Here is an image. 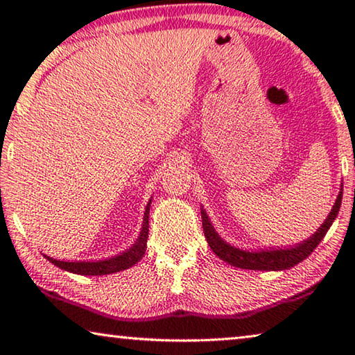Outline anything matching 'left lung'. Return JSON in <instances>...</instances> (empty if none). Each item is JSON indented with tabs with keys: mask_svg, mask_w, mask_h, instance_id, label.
Listing matches in <instances>:
<instances>
[{
	"mask_svg": "<svg viewBox=\"0 0 355 355\" xmlns=\"http://www.w3.org/2000/svg\"><path fill=\"white\" fill-rule=\"evenodd\" d=\"M341 199H343V188H341L338 197H336L335 205L332 211L329 213L327 219L322 222L321 227L315 232V235H311L309 239H305L304 243H300L294 248L288 249H266V250H257V252H248L238 248H233V245L227 244L224 239H222L218 232L214 230V227L205 209L202 208V225H203V233H205V238L208 241V245L211 250L218 255L220 260L225 263L232 264L235 268L241 269H252V271H284V269H290L296 266L302 260H305L311 252H313L318 244L321 243V239L326 236L327 230L332 225L335 220L336 214L340 211L341 207Z\"/></svg>",
	"mask_w": 355,
	"mask_h": 355,
	"instance_id": "obj_1",
	"label": "left lung"
}]
</instances>
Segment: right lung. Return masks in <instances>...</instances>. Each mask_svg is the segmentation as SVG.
I'll return each mask as SVG.
<instances>
[{
    "instance_id": "obj_1",
    "label": "right lung",
    "mask_w": 355,
    "mask_h": 355,
    "mask_svg": "<svg viewBox=\"0 0 355 355\" xmlns=\"http://www.w3.org/2000/svg\"><path fill=\"white\" fill-rule=\"evenodd\" d=\"M150 200L146 207V213H144V224L142 230L139 233V238L136 239V243L131 245L130 249L122 252L120 255H116L112 258H106V260H98V261H59L56 258L46 257L45 258L50 263L55 264V266L64 269V271L80 274V275H106L112 272L123 271V269H128L141 260L146 254L147 249V238H148V213H150Z\"/></svg>"
}]
</instances>
